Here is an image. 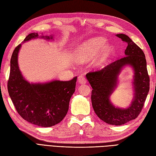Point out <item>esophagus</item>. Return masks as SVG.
<instances>
[{
    "mask_svg": "<svg viewBox=\"0 0 156 156\" xmlns=\"http://www.w3.org/2000/svg\"><path fill=\"white\" fill-rule=\"evenodd\" d=\"M78 82L79 84H84L87 83V79L84 77V76H78Z\"/></svg>",
    "mask_w": 156,
    "mask_h": 156,
    "instance_id": "esophagus-1",
    "label": "esophagus"
}]
</instances>
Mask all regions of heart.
<instances>
[{
    "instance_id": "1",
    "label": "heart",
    "mask_w": 156,
    "mask_h": 156,
    "mask_svg": "<svg viewBox=\"0 0 156 156\" xmlns=\"http://www.w3.org/2000/svg\"><path fill=\"white\" fill-rule=\"evenodd\" d=\"M107 44V39L104 37H94L86 41L79 48L77 52V58L80 61H88L94 59L99 53H102L97 59V64L101 65L107 61L114 51V46Z\"/></svg>"
}]
</instances>
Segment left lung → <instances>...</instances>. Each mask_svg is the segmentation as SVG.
<instances>
[{
  "label": "left lung",
  "mask_w": 156,
  "mask_h": 156,
  "mask_svg": "<svg viewBox=\"0 0 156 156\" xmlns=\"http://www.w3.org/2000/svg\"><path fill=\"white\" fill-rule=\"evenodd\" d=\"M117 37L127 43L124 57L101 70L88 73L86 77L92 88L91 101L95 113L108 124L121 125L140 115L150 90V77L142 49L127 35L120 34ZM126 66H130L134 71V97L128 108H120L112 103L110 97L118 86L119 74Z\"/></svg>",
  "instance_id": "left-lung-1"
}]
</instances>
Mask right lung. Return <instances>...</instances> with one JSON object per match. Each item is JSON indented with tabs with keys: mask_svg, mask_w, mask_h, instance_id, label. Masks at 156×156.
<instances>
[{
	"mask_svg": "<svg viewBox=\"0 0 156 156\" xmlns=\"http://www.w3.org/2000/svg\"><path fill=\"white\" fill-rule=\"evenodd\" d=\"M54 40L53 35H40L31 33L23 43L33 39ZM21 44L11 56L8 91L18 113L25 121L39 127H51L61 122L69 108V103L75 92L77 76L69 81L54 80L33 83L23 76L18 63Z\"/></svg>",
	"mask_w": 156,
	"mask_h": 156,
	"instance_id": "obj_1",
	"label": "right lung"
}]
</instances>
